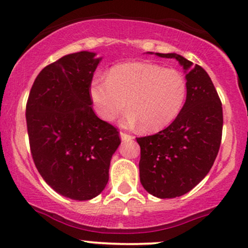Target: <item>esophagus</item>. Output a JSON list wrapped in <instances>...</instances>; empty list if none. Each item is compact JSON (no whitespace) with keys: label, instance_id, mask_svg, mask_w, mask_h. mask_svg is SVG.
I'll return each instance as SVG.
<instances>
[{"label":"esophagus","instance_id":"1","mask_svg":"<svg viewBox=\"0 0 248 248\" xmlns=\"http://www.w3.org/2000/svg\"><path fill=\"white\" fill-rule=\"evenodd\" d=\"M120 138H121L122 141H130V140H133L134 136L130 135V134H127V133L121 132V133H120Z\"/></svg>","mask_w":248,"mask_h":248}]
</instances>
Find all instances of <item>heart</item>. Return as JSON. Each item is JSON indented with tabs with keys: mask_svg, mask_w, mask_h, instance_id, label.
Listing matches in <instances>:
<instances>
[{
	"mask_svg": "<svg viewBox=\"0 0 248 248\" xmlns=\"http://www.w3.org/2000/svg\"><path fill=\"white\" fill-rule=\"evenodd\" d=\"M187 94V81L182 72L149 62L116 65L107 79L91 82L90 96L102 120L113 121L127 107L126 126L144 132H158L177 118Z\"/></svg>",
	"mask_w": 248,
	"mask_h": 248,
	"instance_id": "1",
	"label": "heart"
}]
</instances>
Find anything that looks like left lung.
<instances>
[{"label":"left lung","instance_id":"left-lung-1","mask_svg":"<svg viewBox=\"0 0 248 248\" xmlns=\"http://www.w3.org/2000/svg\"><path fill=\"white\" fill-rule=\"evenodd\" d=\"M186 70V100L170 126L154 135L138 138L141 148L140 181L150 195L175 198L192 190L213 166L223 133V107L206 71L177 53Z\"/></svg>","mask_w":248,"mask_h":248}]
</instances>
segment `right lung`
I'll return each instance as SVG.
<instances>
[{"label":"right lung","mask_w":248,"mask_h":248,"mask_svg":"<svg viewBox=\"0 0 248 248\" xmlns=\"http://www.w3.org/2000/svg\"><path fill=\"white\" fill-rule=\"evenodd\" d=\"M101 58L80 51L43 69L27 102L30 150L41 176L75 201L96 197L108 182L110 158L121 143L114 126L92 109L90 86Z\"/></svg>","instance_id":"add662e5"}]
</instances>
